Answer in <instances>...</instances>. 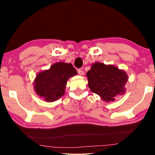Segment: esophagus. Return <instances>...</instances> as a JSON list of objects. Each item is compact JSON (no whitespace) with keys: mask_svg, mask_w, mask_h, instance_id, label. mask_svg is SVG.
<instances>
[{"mask_svg":"<svg viewBox=\"0 0 155 155\" xmlns=\"http://www.w3.org/2000/svg\"><path fill=\"white\" fill-rule=\"evenodd\" d=\"M78 73L80 75H84V71H82L81 69H78Z\"/></svg>","mask_w":155,"mask_h":155,"instance_id":"1","label":"esophagus"}]
</instances>
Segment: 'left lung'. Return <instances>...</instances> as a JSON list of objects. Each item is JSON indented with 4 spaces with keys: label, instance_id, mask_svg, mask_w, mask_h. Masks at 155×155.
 <instances>
[{
    "label": "left lung",
    "instance_id": "left-lung-1",
    "mask_svg": "<svg viewBox=\"0 0 155 155\" xmlns=\"http://www.w3.org/2000/svg\"><path fill=\"white\" fill-rule=\"evenodd\" d=\"M90 90L107 101H114V97L126 92L128 81L126 72L114 65L95 63L87 73Z\"/></svg>",
    "mask_w": 155,
    "mask_h": 155
}]
</instances>
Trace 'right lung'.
I'll return each mask as SVG.
<instances>
[{"label": "right lung", "instance_id": "right-lung-1", "mask_svg": "<svg viewBox=\"0 0 155 155\" xmlns=\"http://www.w3.org/2000/svg\"><path fill=\"white\" fill-rule=\"evenodd\" d=\"M75 75L77 71L71 63H55L47 71L37 75L35 81L36 92L46 101H56L64 94L68 78Z\"/></svg>", "mask_w": 155, "mask_h": 155}]
</instances>
